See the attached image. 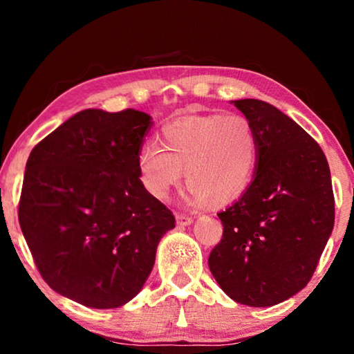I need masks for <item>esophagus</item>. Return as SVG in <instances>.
I'll use <instances>...</instances> for the list:
<instances>
[{
	"instance_id": "34e87169",
	"label": "esophagus",
	"mask_w": 354,
	"mask_h": 354,
	"mask_svg": "<svg viewBox=\"0 0 354 354\" xmlns=\"http://www.w3.org/2000/svg\"><path fill=\"white\" fill-rule=\"evenodd\" d=\"M176 223H178V226H189L194 223V218L189 217V215H184V214H176Z\"/></svg>"
}]
</instances>
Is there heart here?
I'll list each match as a JSON object with an SVG mask.
<instances>
[{
    "label": "heart",
    "instance_id": "b5f03b06",
    "mask_svg": "<svg viewBox=\"0 0 354 354\" xmlns=\"http://www.w3.org/2000/svg\"><path fill=\"white\" fill-rule=\"evenodd\" d=\"M159 147L145 145L137 158L143 189L164 201L181 181L189 183L185 203L223 205L243 194L253 179L259 143L243 115H189L160 129Z\"/></svg>",
    "mask_w": 354,
    "mask_h": 354
}]
</instances>
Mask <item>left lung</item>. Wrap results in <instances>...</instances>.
<instances>
[{"instance_id": "left-lung-1", "label": "left lung", "mask_w": 354, "mask_h": 354, "mask_svg": "<svg viewBox=\"0 0 354 354\" xmlns=\"http://www.w3.org/2000/svg\"><path fill=\"white\" fill-rule=\"evenodd\" d=\"M234 106L253 124L259 143L250 187L218 218L223 237L209 268L227 297L266 308L309 283L334 226L328 160L313 137L261 100Z\"/></svg>"}]
</instances>
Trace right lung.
<instances>
[{
  "label": "right lung",
  "mask_w": 354,
  "mask_h": 354,
  "mask_svg": "<svg viewBox=\"0 0 354 354\" xmlns=\"http://www.w3.org/2000/svg\"><path fill=\"white\" fill-rule=\"evenodd\" d=\"M151 123L134 109H86L29 154L19 203L23 236L45 283L87 308L133 299L160 237L175 227L137 169Z\"/></svg>",
  "instance_id": "obj_1"
}]
</instances>
